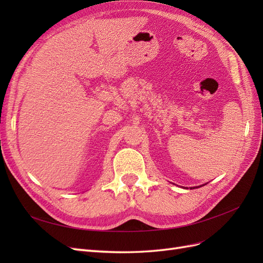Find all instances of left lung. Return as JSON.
<instances>
[{
    "mask_svg": "<svg viewBox=\"0 0 263 263\" xmlns=\"http://www.w3.org/2000/svg\"><path fill=\"white\" fill-rule=\"evenodd\" d=\"M196 187H197V186H196Z\"/></svg>",
    "mask_w": 263,
    "mask_h": 263,
    "instance_id": "8db88e82",
    "label": "left lung"
}]
</instances>
